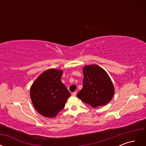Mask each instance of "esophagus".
I'll list each match as a JSON object with an SVG mask.
<instances>
[{
    "mask_svg": "<svg viewBox=\"0 0 146 146\" xmlns=\"http://www.w3.org/2000/svg\"><path fill=\"white\" fill-rule=\"evenodd\" d=\"M72 95L73 96H76V95H77V92H72Z\"/></svg>",
    "mask_w": 146,
    "mask_h": 146,
    "instance_id": "esophagus-1",
    "label": "esophagus"
}]
</instances>
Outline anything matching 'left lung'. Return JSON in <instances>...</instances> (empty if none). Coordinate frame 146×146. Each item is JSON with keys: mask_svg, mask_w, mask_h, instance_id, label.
I'll return each instance as SVG.
<instances>
[{"mask_svg": "<svg viewBox=\"0 0 146 146\" xmlns=\"http://www.w3.org/2000/svg\"><path fill=\"white\" fill-rule=\"evenodd\" d=\"M83 88L77 97L92 107L104 106L111 100L114 94L113 84L105 70L97 64L83 68Z\"/></svg>", "mask_w": 146, "mask_h": 146, "instance_id": "8db88e82", "label": "left lung"}]
</instances>
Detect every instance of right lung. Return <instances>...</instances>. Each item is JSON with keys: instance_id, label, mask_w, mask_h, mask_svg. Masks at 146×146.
I'll use <instances>...</instances> for the list:
<instances>
[{"instance_id": "1", "label": "right lung", "mask_w": 146, "mask_h": 146, "mask_svg": "<svg viewBox=\"0 0 146 146\" xmlns=\"http://www.w3.org/2000/svg\"><path fill=\"white\" fill-rule=\"evenodd\" d=\"M63 73V70L47 69L39 75L30 87V98L35 108L46 117H55L70 96L61 81Z\"/></svg>"}]
</instances>
